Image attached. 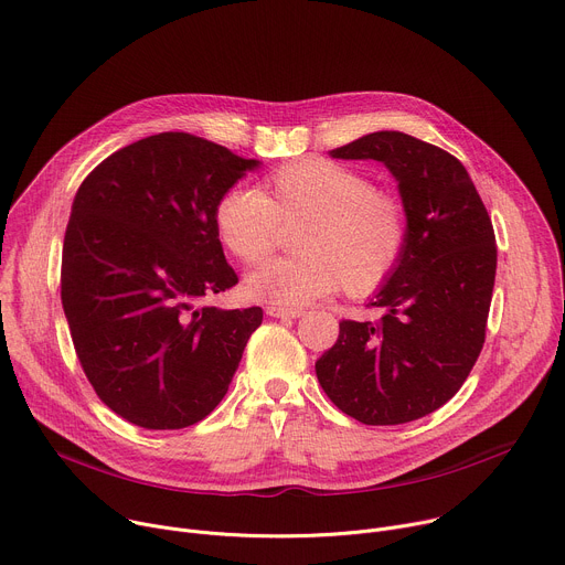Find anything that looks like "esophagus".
<instances>
[{"label": "esophagus", "instance_id": "obj_1", "mask_svg": "<svg viewBox=\"0 0 565 565\" xmlns=\"http://www.w3.org/2000/svg\"><path fill=\"white\" fill-rule=\"evenodd\" d=\"M267 315L274 319H298L302 317V309H294V307H280V305H269Z\"/></svg>", "mask_w": 565, "mask_h": 565}]
</instances>
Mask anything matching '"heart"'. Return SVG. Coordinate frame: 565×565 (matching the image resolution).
Segmentation results:
<instances>
[{
    "instance_id": "1",
    "label": "heart",
    "mask_w": 565,
    "mask_h": 565,
    "mask_svg": "<svg viewBox=\"0 0 565 565\" xmlns=\"http://www.w3.org/2000/svg\"><path fill=\"white\" fill-rule=\"evenodd\" d=\"M215 231L231 254L260 263L278 226H298V256L263 263L246 276V294L300 307L339 287L363 296L382 287L402 260L408 237L399 195L374 188L370 177L328 159H300L271 172L260 191L228 188L213 211Z\"/></svg>"
}]
</instances>
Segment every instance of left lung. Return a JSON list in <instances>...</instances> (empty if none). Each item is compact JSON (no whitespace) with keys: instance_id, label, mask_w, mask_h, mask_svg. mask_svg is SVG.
<instances>
[{"instance_id":"left-lung-1","label":"left lung","mask_w":565,"mask_h":565,"mask_svg":"<svg viewBox=\"0 0 565 565\" xmlns=\"http://www.w3.org/2000/svg\"><path fill=\"white\" fill-rule=\"evenodd\" d=\"M382 161L397 179L408 237L399 265L367 307L377 323L341 321L317 361L326 395L370 426L445 406L482 350L495 278V235L465 166L404 132H372L330 152Z\"/></svg>"}]
</instances>
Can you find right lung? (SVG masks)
<instances>
[{
	"label": "right lung",
	"mask_w": 565,
	"mask_h": 565,
	"mask_svg": "<svg viewBox=\"0 0 565 565\" xmlns=\"http://www.w3.org/2000/svg\"><path fill=\"white\" fill-rule=\"evenodd\" d=\"M258 163L161 132L81 183L62 246V307L92 388L118 417L185 428L226 395L263 309L202 305L237 285L213 211Z\"/></svg>",
	"instance_id": "1"
}]
</instances>
